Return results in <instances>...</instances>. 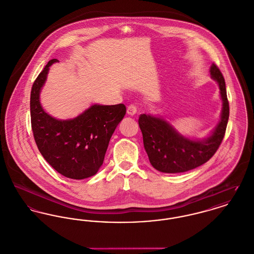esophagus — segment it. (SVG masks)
<instances>
[{"label":"esophagus","instance_id":"esophagus-1","mask_svg":"<svg viewBox=\"0 0 254 254\" xmlns=\"http://www.w3.org/2000/svg\"><path fill=\"white\" fill-rule=\"evenodd\" d=\"M137 108L136 106L134 104H129L127 107V113L130 116H133L135 115L136 113Z\"/></svg>","mask_w":254,"mask_h":254}]
</instances>
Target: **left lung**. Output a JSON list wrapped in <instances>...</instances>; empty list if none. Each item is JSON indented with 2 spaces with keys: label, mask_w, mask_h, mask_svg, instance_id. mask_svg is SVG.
<instances>
[{
  "label": "left lung",
  "mask_w": 254,
  "mask_h": 254,
  "mask_svg": "<svg viewBox=\"0 0 254 254\" xmlns=\"http://www.w3.org/2000/svg\"><path fill=\"white\" fill-rule=\"evenodd\" d=\"M210 73L218 84L222 109L219 123L207 138L190 139L180 134L162 118L140 115L138 123L143 135L144 148L151 164L156 170L163 173L190 171L207 162L220 146L228 123L229 102L223 75L215 64H212Z\"/></svg>",
  "instance_id": "obj_1"
}]
</instances>
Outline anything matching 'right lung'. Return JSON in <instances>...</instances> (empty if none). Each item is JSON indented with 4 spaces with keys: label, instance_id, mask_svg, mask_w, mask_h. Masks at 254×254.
Returning <instances> with one entry per match:
<instances>
[{
    "label": "right lung",
    "instance_id": "1",
    "mask_svg": "<svg viewBox=\"0 0 254 254\" xmlns=\"http://www.w3.org/2000/svg\"><path fill=\"white\" fill-rule=\"evenodd\" d=\"M48 62L31 91V123L35 141L44 159L61 175L82 180L96 175L119 123L127 109L123 103L94 104L77 117L58 120L48 115L40 105L39 94L49 66Z\"/></svg>",
    "mask_w": 254,
    "mask_h": 254
}]
</instances>
